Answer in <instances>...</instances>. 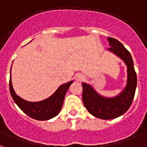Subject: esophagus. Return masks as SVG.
<instances>
[{
  "mask_svg": "<svg viewBox=\"0 0 147 147\" xmlns=\"http://www.w3.org/2000/svg\"><path fill=\"white\" fill-rule=\"evenodd\" d=\"M75 78H76V80L77 81H82V80H84V76L81 73H78L76 75V77H75Z\"/></svg>",
  "mask_w": 147,
  "mask_h": 147,
  "instance_id": "34e87169",
  "label": "esophagus"
}]
</instances>
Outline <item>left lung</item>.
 Instances as JSON below:
<instances>
[{
  "instance_id": "8db88e82",
  "label": "left lung",
  "mask_w": 147,
  "mask_h": 147,
  "mask_svg": "<svg viewBox=\"0 0 147 147\" xmlns=\"http://www.w3.org/2000/svg\"><path fill=\"white\" fill-rule=\"evenodd\" d=\"M108 41L111 46L108 51L117 56L126 65L127 82L117 96L110 98L101 96L90 84L82 83V99L85 108L95 117L102 119H115L124 114L132 103L137 87V75L129 51L117 39L108 37Z\"/></svg>"
}]
</instances>
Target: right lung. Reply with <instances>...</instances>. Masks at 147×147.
<instances>
[{
    "instance_id": "obj_1",
    "label": "right lung",
    "mask_w": 147,
    "mask_h": 147,
    "mask_svg": "<svg viewBox=\"0 0 147 147\" xmlns=\"http://www.w3.org/2000/svg\"><path fill=\"white\" fill-rule=\"evenodd\" d=\"M73 83V81H69L67 83L60 85L56 91L50 97L45 98L40 102H28L16 93L9 78V90L11 96L13 97L15 103L22 111L25 113L30 117L36 120H48L56 117L62 108L64 98L66 96L68 89L70 85Z\"/></svg>"
}]
</instances>
